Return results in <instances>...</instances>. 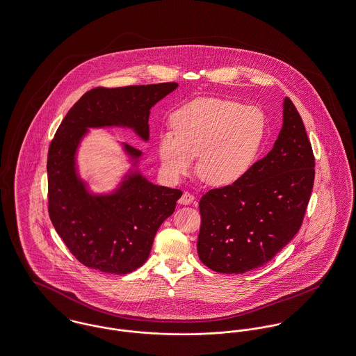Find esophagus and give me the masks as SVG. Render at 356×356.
I'll list each match as a JSON object with an SVG mask.
<instances>
[{"label":"esophagus","instance_id":"obj_1","mask_svg":"<svg viewBox=\"0 0 356 356\" xmlns=\"http://www.w3.org/2000/svg\"><path fill=\"white\" fill-rule=\"evenodd\" d=\"M193 202H195V196L192 193H189V192H184L183 196L179 200V203L183 204V206H188V204L193 203Z\"/></svg>","mask_w":356,"mask_h":356}]
</instances>
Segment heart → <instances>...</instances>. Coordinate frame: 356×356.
Segmentation results:
<instances>
[{"instance_id":"obj_1","label":"heart","mask_w":356,"mask_h":356,"mask_svg":"<svg viewBox=\"0 0 356 356\" xmlns=\"http://www.w3.org/2000/svg\"><path fill=\"white\" fill-rule=\"evenodd\" d=\"M173 131L160 134L161 164L170 177L191 172L211 187H229L242 180L254 165L266 138L264 111L254 106L220 98H199L170 117Z\"/></svg>"}]
</instances>
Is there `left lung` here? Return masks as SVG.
Returning a JSON list of instances; mask_svg holds the SVG:
<instances>
[{
  "mask_svg": "<svg viewBox=\"0 0 356 356\" xmlns=\"http://www.w3.org/2000/svg\"><path fill=\"white\" fill-rule=\"evenodd\" d=\"M273 149L238 183L202 196L200 261L212 270L242 274L268 264L300 230L314 180L304 122L289 98Z\"/></svg>",
  "mask_w": 356,
  "mask_h": 356,
  "instance_id": "obj_1",
  "label": "left lung"
}]
</instances>
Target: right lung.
<instances>
[{
    "label": "right lung",
    "instance_id": "add662e5",
    "mask_svg": "<svg viewBox=\"0 0 356 356\" xmlns=\"http://www.w3.org/2000/svg\"><path fill=\"white\" fill-rule=\"evenodd\" d=\"M179 84L97 87L70 108L48 150V212L65 246L84 266L111 274L145 264L154 235L170 216L180 189L156 186L140 172L143 152L121 144L130 168L118 186L94 193L78 169L88 129L124 127L149 140L150 108Z\"/></svg>",
    "mask_w": 356,
    "mask_h": 356
}]
</instances>
